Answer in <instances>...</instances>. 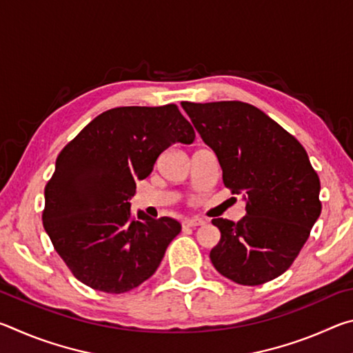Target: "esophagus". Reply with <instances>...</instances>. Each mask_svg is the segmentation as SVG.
I'll return each instance as SVG.
<instances>
[{
    "instance_id": "34e87169",
    "label": "esophagus",
    "mask_w": 353,
    "mask_h": 353,
    "mask_svg": "<svg viewBox=\"0 0 353 353\" xmlns=\"http://www.w3.org/2000/svg\"><path fill=\"white\" fill-rule=\"evenodd\" d=\"M207 223L205 219L202 218H190V219H185L182 225L185 227V229H188V227H199V225H204Z\"/></svg>"
}]
</instances>
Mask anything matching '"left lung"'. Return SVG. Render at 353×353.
Returning a JSON list of instances; mask_svg holds the SVG:
<instances>
[{
    "label": "left lung",
    "instance_id": "8db88e82",
    "mask_svg": "<svg viewBox=\"0 0 353 353\" xmlns=\"http://www.w3.org/2000/svg\"><path fill=\"white\" fill-rule=\"evenodd\" d=\"M202 141L216 155L223 182L243 194L246 216L216 218L221 232L210 250L216 271L255 286L288 270L321 214L319 177L294 137L241 101L182 103Z\"/></svg>",
    "mask_w": 353,
    "mask_h": 353
}]
</instances>
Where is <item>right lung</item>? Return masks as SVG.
Returning <instances> with one entry per match:
<instances>
[{
	"instance_id": "add662e5",
	"label": "right lung",
	"mask_w": 353,
	"mask_h": 353,
	"mask_svg": "<svg viewBox=\"0 0 353 353\" xmlns=\"http://www.w3.org/2000/svg\"><path fill=\"white\" fill-rule=\"evenodd\" d=\"M194 137L174 104L117 107L62 149L45 188L43 227L77 280L119 294L157 271L182 225L141 210L132 219L129 201L165 149Z\"/></svg>"
}]
</instances>
